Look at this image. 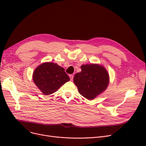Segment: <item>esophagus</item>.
I'll return each mask as SVG.
<instances>
[{
    "mask_svg": "<svg viewBox=\"0 0 146 146\" xmlns=\"http://www.w3.org/2000/svg\"><path fill=\"white\" fill-rule=\"evenodd\" d=\"M69 77H70V80H73V75L70 74V75H69Z\"/></svg>",
    "mask_w": 146,
    "mask_h": 146,
    "instance_id": "1",
    "label": "esophagus"
}]
</instances>
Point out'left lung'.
<instances>
[{"label":"left lung","instance_id":"obj_1","mask_svg":"<svg viewBox=\"0 0 146 146\" xmlns=\"http://www.w3.org/2000/svg\"><path fill=\"white\" fill-rule=\"evenodd\" d=\"M81 69L74 75L73 82L80 95L92 100L106 89L109 74L104 67L97 64H83Z\"/></svg>","mask_w":146,"mask_h":146}]
</instances>
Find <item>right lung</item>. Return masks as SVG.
Segmentation results:
<instances>
[{
  "label": "right lung",
  "instance_id": "obj_1",
  "mask_svg": "<svg viewBox=\"0 0 146 146\" xmlns=\"http://www.w3.org/2000/svg\"><path fill=\"white\" fill-rule=\"evenodd\" d=\"M35 85L45 95L56 92L70 78L64 69L56 63L46 62L38 66L33 73Z\"/></svg>",
  "mask_w": 146,
  "mask_h": 146
}]
</instances>
